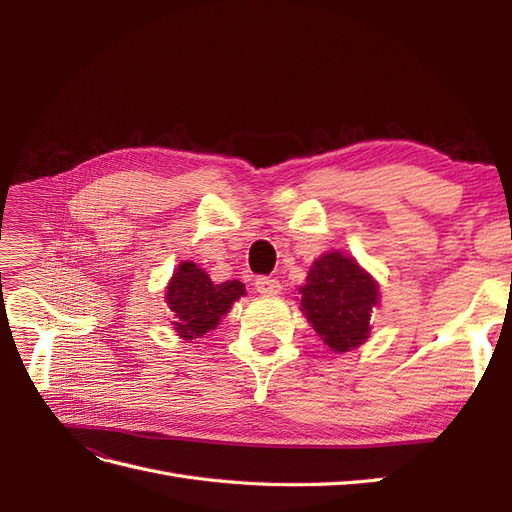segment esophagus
<instances>
[{
  "label": "esophagus",
  "instance_id": "34e87169",
  "mask_svg": "<svg viewBox=\"0 0 512 512\" xmlns=\"http://www.w3.org/2000/svg\"><path fill=\"white\" fill-rule=\"evenodd\" d=\"M280 280L277 277H269V275H260L256 280V290L260 294H277L280 292Z\"/></svg>",
  "mask_w": 512,
  "mask_h": 512
}]
</instances>
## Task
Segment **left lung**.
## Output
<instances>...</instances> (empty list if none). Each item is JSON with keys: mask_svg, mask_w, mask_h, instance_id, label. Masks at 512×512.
Here are the masks:
<instances>
[{"mask_svg": "<svg viewBox=\"0 0 512 512\" xmlns=\"http://www.w3.org/2000/svg\"><path fill=\"white\" fill-rule=\"evenodd\" d=\"M301 292V309L331 350L348 352L369 337V314L378 303V286L339 252L318 258Z\"/></svg>", "mask_w": 512, "mask_h": 512, "instance_id": "1", "label": "left lung"}]
</instances>
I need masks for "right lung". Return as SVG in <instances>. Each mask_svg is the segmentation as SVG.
Wrapping results in <instances>:
<instances>
[{
	"instance_id": "add662e5",
	"label": "right lung",
	"mask_w": 512,
	"mask_h": 512,
	"mask_svg": "<svg viewBox=\"0 0 512 512\" xmlns=\"http://www.w3.org/2000/svg\"><path fill=\"white\" fill-rule=\"evenodd\" d=\"M245 294L239 280L213 284L194 262H183L166 290V303L175 314V331L183 339H196L215 329L230 305Z\"/></svg>"
}]
</instances>
